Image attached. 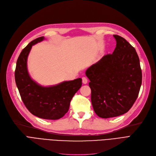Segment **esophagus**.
Instances as JSON below:
<instances>
[{"mask_svg":"<svg viewBox=\"0 0 156 156\" xmlns=\"http://www.w3.org/2000/svg\"><path fill=\"white\" fill-rule=\"evenodd\" d=\"M87 78L86 77H82V82L83 84H86L87 83Z\"/></svg>","mask_w":156,"mask_h":156,"instance_id":"obj_1","label":"esophagus"}]
</instances>
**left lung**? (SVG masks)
Returning a JSON list of instances; mask_svg holds the SVG:
<instances>
[{
  "instance_id": "8db88e82",
  "label": "left lung",
  "mask_w": 156,
  "mask_h": 156,
  "mask_svg": "<svg viewBox=\"0 0 156 156\" xmlns=\"http://www.w3.org/2000/svg\"><path fill=\"white\" fill-rule=\"evenodd\" d=\"M116 47L86 71L90 80L91 102L100 118L119 116L134 105L142 83L140 58L126 40L114 34Z\"/></svg>"
}]
</instances>
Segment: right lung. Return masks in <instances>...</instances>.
<instances>
[{"label":"right lung","instance_id":"obj_1","mask_svg":"<svg viewBox=\"0 0 156 156\" xmlns=\"http://www.w3.org/2000/svg\"><path fill=\"white\" fill-rule=\"evenodd\" d=\"M44 39H34L23 49L16 61L15 82L21 99L27 110L38 118L58 119L68 112L73 96L82 87V79L44 87L33 82L27 70V58L32 45Z\"/></svg>","mask_w":156,"mask_h":156}]
</instances>
